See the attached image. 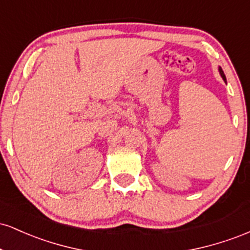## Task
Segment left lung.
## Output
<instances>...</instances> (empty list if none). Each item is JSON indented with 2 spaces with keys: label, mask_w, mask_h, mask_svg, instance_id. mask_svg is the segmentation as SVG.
<instances>
[{
  "label": "left lung",
  "mask_w": 250,
  "mask_h": 250,
  "mask_svg": "<svg viewBox=\"0 0 250 250\" xmlns=\"http://www.w3.org/2000/svg\"><path fill=\"white\" fill-rule=\"evenodd\" d=\"M219 71H220L221 76H222V79H223V80H226V76H225V74H223V70L221 69V68H219Z\"/></svg>",
  "instance_id": "1"
}]
</instances>
